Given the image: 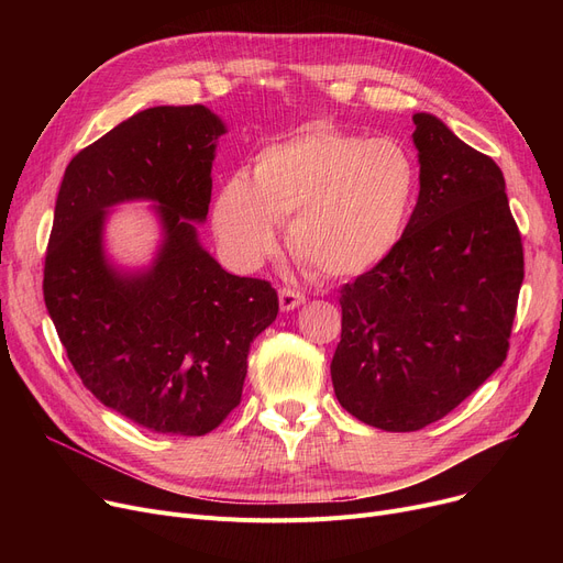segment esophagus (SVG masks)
<instances>
[{
    "label": "esophagus",
    "instance_id": "1",
    "mask_svg": "<svg viewBox=\"0 0 563 563\" xmlns=\"http://www.w3.org/2000/svg\"><path fill=\"white\" fill-rule=\"evenodd\" d=\"M278 297H280V308L283 310H294L306 301V294L299 291V289H294V287H280Z\"/></svg>",
    "mask_w": 563,
    "mask_h": 563
}]
</instances>
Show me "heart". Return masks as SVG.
<instances>
[{"mask_svg":"<svg viewBox=\"0 0 563 563\" xmlns=\"http://www.w3.org/2000/svg\"><path fill=\"white\" fill-rule=\"evenodd\" d=\"M420 168L397 139L308 125L234 173L214 202V232L234 269L251 272L278 246L289 219L294 253L327 276H358L399 244L416 210Z\"/></svg>","mask_w":563,"mask_h":563,"instance_id":"obj_1","label":"heart"}]
</instances>
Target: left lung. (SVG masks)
Returning a JSON list of instances; mask_svg holds the SVG:
<instances>
[{"label": "left lung", "instance_id": "obj_1", "mask_svg": "<svg viewBox=\"0 0 563 563\" xmlns=\"http://www.w3.org/2000/svg\"><path fill=\"white\" fill-rule=\"evenodd\" d=\"M420 196L395 251L340 289L335 397L361 422L418 431L507 361L525 278L505 175L431 113L412 115Z\"/></svg>", "mask_w": 563, "mask_h": 563}]
</instances>
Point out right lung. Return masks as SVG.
I'll return each instance as SVG.
<instances>
[{"label": "right lung", "instance_id": "right-lung-1", "mask_svg": "<svg viewBox=\"0 0 563 563\" xmlns=\"http://www.w3.org/2000/svg\"><path fill=\"white\" fill-rule=\"evenodd\" d=\"M225 132L202 104L151 107L86 145L66 168L45 253L43 297L77 376L107 408L170 435H205L242 401L251 342L278 314L269 280L232 276L192 221L212 198ZM155 199L167 240L143 275L101 251L107 206Z\"/></svg>", "mask_w": 563, "mask_h": 563}]
</instances>
